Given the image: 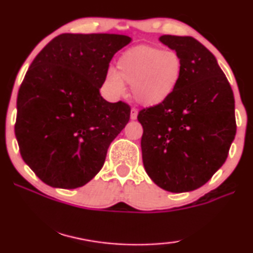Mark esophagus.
<instances>
[{
  "label": "esophagus",
  "instance_id": "1",
  "mask_svg": "<svg viewBox=\"0 0 253 253\" xmlns=\"http://www.w3.org/2000/svg\"><path fill=\"white\" fill-rule=\"evenodd\" d=\"M137 115H138V110L136 108H132L130 111V119L131 120H136L137 119Z\"/></svg>",
  "mask_w": 253,
  "mask_h": 253
}]
</instances>
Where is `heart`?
<instances>
[{"label":"heart","mask_w":253,"mask_h":253,"mask_svg":"<svg viewBox=\"0 0 253 253\" xmlns=\"http://www.w3.org/2000/svg\"><path fill=\"white\" fill-rule=\"evenodd\" d=\"M117 67L120 73L108 71L107 86L121 96L126 91V81L132 87L136 102L144 107H156L165 102L178 87L183 71L178 53L147 45H138L124 52Z\"/></svg>","instance_id":"obj_1"}]
</instances>
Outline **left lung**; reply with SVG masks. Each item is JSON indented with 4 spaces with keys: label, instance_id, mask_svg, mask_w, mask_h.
Listing matches in <instances>:
<instances>
[{
    "label": "left lung",
    "instance_id": "obj_1",
    "mask_svg": "<svg viewBox=\"0 0 253 253\" xmlns=\"http://www.w3.org/2000/svg\"><path fill=\"white\" fill-rule=\"evenodd\" d=\"M159 41L182 60L181 80L165 102L139 111L144 169L160 188L191 192L224 164L236 134L234 93L217 60L189 36Z\"/></svg>",
    "mask_w": 253,
    "mask_h": 253
}]
</instances>
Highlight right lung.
Returning a JSON list of instances; mask_svg holds the SVG:
<instances>
[{
    "mask_svg": "<svg viewBox=\"0 0 253 253\" xmlns=\"http://www.w3.org/2000/svg\"><path fill=\"white\" fill-rule=\"evenodd\" d=\"M131 38L62 34L37 54L17 95L15 134L26 165L46 185L74 189L102 169L130 107L101 96L114 54Z\"/></svg>",
    "mask_w": 253,
    "mask_h": 253,
    "instance_id": "1",
    "label": "right lung"
}]
</instances>
